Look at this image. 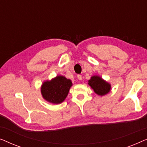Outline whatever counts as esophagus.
I'll return each mask as SVG.
<instances>
[{
	"mask_svg": "<svg viewBox=\"0 0 147 147\" xmlns=\"http://www.w3.org/2000/svg\"><path fill=\"white\" fill-rule=\"evenodd\" d=\"M78 79L79 80H82V77L81 75H78Z\"/></svg>",
	"mask_w": 147,
	"mask_h": 147,
	"instance_id": "1",
	"label": "esophagus"
}]
</instances>
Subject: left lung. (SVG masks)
I'll return each mask as SVG.
<instances>
[{
    "label": "left lung",
    "mask_w": 147,
    "mask_h": 147,
    "mask_svg": "<svg viewBox=\"0 0 147 147\" xmlns=\"http://www.w3.org/2000/svg\"><path fill=\"white\" fill-rule=\"evenodd\" d=\"M88 84L94 92L100 96H105L111 91V84L99 76H92L88 80Z\"/></svg>",
    "instance_id": "obj_1"
}]
</instances>
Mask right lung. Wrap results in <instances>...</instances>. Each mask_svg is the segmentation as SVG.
Returning a JSON list of instances; mask_svg holds the SVG:
<instances>
[{
  "label": "right lung",
  "mask_w": 147,
  "mask_h": 147,
  "mask_svg": "<svg viewBox=\"0 0 147 147\" xmlns=\"http://www.w3.org/2000/svg\"><path fill=\"white\" fill-rule=\"evenodd\" d=\"M72 84L71 80L61 75L46 80L41 86L42 97L49 103L61 104L67 98Z\"/></svg>",
  "instance_id": "add662e5"
}]
</instances>
